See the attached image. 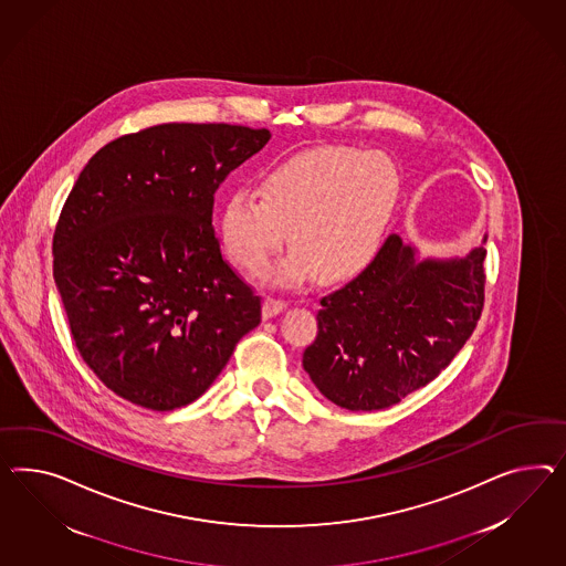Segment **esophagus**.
Instances as JSON below:
<instances>
[{
  "mask_svg": "<svg viewBox=\"0 0 566 566\" xmlns=\"http://www.w3.org/2000/svg\"><path fill=\"white\" fill-rule=\"evenodd\" d=\"M286 305H289V303L282 301V298L265 296V301H263V317H265V319H272L277 313H282V311L286 308Z\"/></svg>",
  "mask_w": 566,
  "mask_h": 566,
  "instance_id": "esophagus-1",
  "label": "esophagus"
}]
</instances>
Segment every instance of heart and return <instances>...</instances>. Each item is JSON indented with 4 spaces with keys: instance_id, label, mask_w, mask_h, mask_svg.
<instances>
[{
    "instance_id": "1",
    "label": "heart",
    "mask_w": 566,
    "mask_h": 566,
    "mask_svg": "<svg viewBox=\"0 0 566 566\" xmlns=\"http://www.w3.org/2000/svg\"><path fill=\"white\" fill-rule=\"evenodd\" d=\"M401 172L389 154L319 146L292 154L261 177L260 193L237 189L220 210L230 260L260 272L284 247L296 249L274 274L346 284L370 270L398 208Z\"/></svg>"
}]
</instances>
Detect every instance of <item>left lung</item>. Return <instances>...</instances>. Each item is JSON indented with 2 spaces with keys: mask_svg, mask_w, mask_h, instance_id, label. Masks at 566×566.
Returning <instances> with one entry per match:
<instances>
[{
  "mask_svg": "<svg viewBox=\"0 0 566 566\" xmlns=\"http://www.w3.org/2000/svg\"><path fill=\"white\" fill-rule=\"evenodd\" d=\"M486 243V237L484 241ZM484 244L418 260L389 234L365 274L322 298L303 354L311 381L352 412L382 410L432 381L474 334L484 306Z\"/></svg>",
  "mask_w": 566,
  "mask_h": 566,
  "instance_id": "8db88e82",
  "label": "left lung"
}]
</instances>
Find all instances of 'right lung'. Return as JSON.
<instances>
[{
	"mask_svg": "<svg viewBox=\"0 0 566 566\" xmlns=\"http://www.w3.org/2000/svg\"><path fill=\"white\" fill-rule=\"evenodd\" d=\"M268 129L163 123L108 142L65 199L53 277L84 363L154 412L187 406L261 322V298L227 261L214 193Z\"/></svg>",
	"mask_w": 566,
	"mask_h": 566,
	"instance_id": "obj_1",
	"label": "right lung"
}]
</instances>
